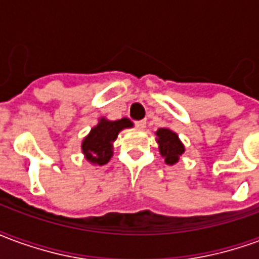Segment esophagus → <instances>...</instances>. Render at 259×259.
<instances>
[{"instance_id":"34e87169","label":"esophagus","mask_w":259,"mask_h":259,"mask_svg":"<svg viewBox=\"0 0 259 259\" xmlns=\"http://www.w3.org/2000/svg\"><path fill=\"white\" fill-rule=\"evenodd\" d=\"M146 124H147V120H137V122H136V126L141 130L146 129Z\"/></svg>"}]
</instances>
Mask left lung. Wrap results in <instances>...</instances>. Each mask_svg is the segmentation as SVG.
Returning a JSON list of instances; mask_svg holds the SVG:
<instances>
[{
  "instance_id": "1",
  "label": "left lung",
  "mask_w": 259,
  "mask_h": 259,
  "mask_svg": "<svg viewBox=\"0 0 259 259\" xmlns=\"http://www.w3.org/2000/svg\"><path fill=\"white\" fill-rule=\"evenodd\" d=\"M155 135L158 137L157 143L159 146V152L165 158V162L168 165H175L185 152V146L180 141L179 136L166 127L158 129Z\"/></svg>"
}]
</instances>
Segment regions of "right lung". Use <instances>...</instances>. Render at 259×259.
I'll use <instances>...</instances> for the list:
<instances>
[{
	"mask_svg": "<svg viewBox=\"0 0 259 259\" xmlns=\"http://www.w3.org/2000/svg\"><path fill=\"white\" fill-rule=\"evenodd\" d=\"M133 123L127 118L108 120L101 118L89 135L81 141V151L85 159L93 165H105L113 155V141L119 132L132 127Z\"/></svg>",
	"mask_w": 259,
	"mask_h": 259,
	"instance_id": "add662e5",
	"label": "right lung"
}]
</instances>
